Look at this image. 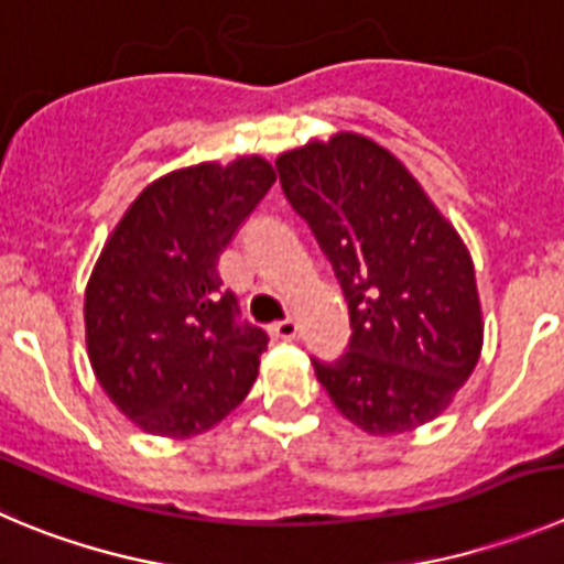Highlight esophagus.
Returning a JSON list of instances; mask_svg holds the SVG:
<instances>
[{
	"label": "esophagus",
	"mask_w": 564,
	"mask_h": 564,
	"mask_svg": "<svg viewBox=\"0 0 564 564\" xmlns=\"http://www.w3.org/2000/svg\"><path fill=\"white\" fill-rule=\"evenodd\" d=\"M270 334L275 336V339H297L300 334V325L294 323V319H281V323H275L270 328Z\"/></svg>",
	"instance_id": "esophagus-1"
}]
</instances>
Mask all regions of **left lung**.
I'll return each mask as SVG.
<instances>
[{
  "mask_svg": "<svg viewBox=\"0 0 564 564\" xmlns=\"http://www.w3.org/2000/svg\"><path fill=\"white\" fill-rule=\"evenodd\" d=\"M292 208L330 261L350 312V345L312 359L334 406L392 436L440 417L484 345L465 241L412 172L359 133L308 141L275 161Z\"/></svg>",
  "mask_w": 564,
  "mask_h": 564,
  "instance_id": "8db88e82",
  "label": "left lung"
}]
</instances>
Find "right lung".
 <instances>
[{"label": "right lung", "mask_w": 564, "mask_h": 564, "mask_svg": "<svg viewBox=\"0 0 564 564\" xmlns=\"http://www.w3.org/2000/svg\"><path fill=\"white\" fill-rule=\"evenodd\" d=\"M272 183L275 170L258 155L170 172L105 241L83 308L88 359L147 434H203L250 392L270 339L236 319L217 261Z\"/></svg>", "instance_id": "1"}]
</instances>
